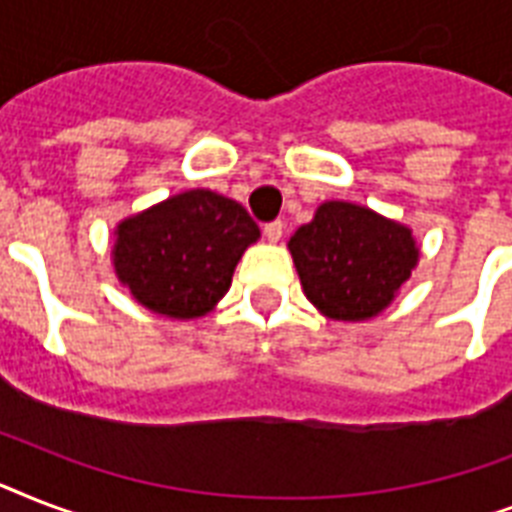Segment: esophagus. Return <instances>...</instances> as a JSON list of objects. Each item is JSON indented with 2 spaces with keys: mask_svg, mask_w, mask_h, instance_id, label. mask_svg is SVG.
Here are the masks:
<instances>
[{
  "mask_svg": "<svg viewBox=\"0 0 512 512\" xmlns=\"http://www.w3.org/2000/svg\"><path fill=\"white\" fill-rule=\"evenodd\" d=\"M263 233L268 236V241H279L281 233H284V223L281 220H273V223H265Z\"/></svg>",
  "mask_w": 512,
  "mask_h": 512,
  "instance_id": "34e87169",
  "label": "esophagus"
}]
</instances>
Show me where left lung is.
<instances>
[{
  "label": "left lung",
  "instance_id": "obj_1",
  "mask_svg": "<svg viewBox=\"0 0 512 512\" xmlns=\"http://www.w3.org/2000/svg\"><path fill=\"white\" fill-rule=\"evenodd\" d=\"M308 300L337 321L388 308L417 265L412 231L348 201H327L289 239Z\"/></svg>",
  "mask_w": 512,
  "mask_h": 512
}]
</instances>
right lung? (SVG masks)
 <instances>
[{
    "label": "right lung",
    "mask_w": 512,
    "mask_h": 512,
    "mask_svg": "<svg viewBox=\"0 0 512 512\" xmlns=\"http://www.w3.org/2000/svg\"><path fill=\"white\" fill-rule=\"evenodd\" d=\"M260 228L239 201L185 191L116 228L114 268L148 311L196 319L231 287L244 249Z\"/></svg>",
    "instance_id": "1"
}]
</instances>
